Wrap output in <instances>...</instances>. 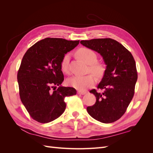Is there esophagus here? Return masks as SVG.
Segmentation results:
<instances>
[{"label":"esophagus","mask_w":153,"mask_h":153,"mask_svg":"<svg viewBox=\"0 0 153 153\" xmlns=\"http://www.w3.org/2000/svg\"><path fill=\"white\" fill-rule=\"evenodd\" d=\"M87 92L85 91H78V94H80V95H84L85 94H86Z\"/></svg>","instance_id":"esophagus-1"}]
</instances>
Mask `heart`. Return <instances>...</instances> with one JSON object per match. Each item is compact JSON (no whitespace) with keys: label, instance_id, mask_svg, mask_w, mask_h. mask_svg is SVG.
<instances>
[{"label":"heart","instance_id":"b5f03b06","mask_svg":"<svg viewBox=\"0 0 153 153\" xmlns=\"http://www.w3.org/2000/svg\"><path fill=\"white\" fill-rule=\"evenodd\" d=\"M77 56L90 65L89 70L96 76L101 77L103 76L105 68L102 64L97 63V55L93 50L87 48H81L76 52ZM70 54L66 53L63 56L61 62V69L65 73L68 71V66ZM96 82V78L94 75H88L86 76H74L68 80V84L80 91H84L87 88L93 85Z\"/></svg>","mask_w":153,"mask_h":153}]
</instances>
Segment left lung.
Segmentation results:
<instances>
[{"instance_id":"left-lung-1","label":"left lung","mask_w":153,"mask_h":153,"mask_svg":"<svg viewBox=\"0 0 153 153\" xmlns=\"http://www.w3.org/2000/svg\"><path fill=\"white\" fill-rule=\"evenodd\" d=\"M80 43L100 53L106 65L98 85L102 91H90L96 101L87 106V112L101 123H114L123 116L133 97L138 78L135 60L123 45L112 39L82 40Z\"/></svg>"}]
</instances>
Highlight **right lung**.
I'll return each mask as SVG.
<instances>
[{
  "label": "right lung",
  "mask_w": 153,
  "mask_h": 153,
  "mask_svg": "<svg viewBox=\"0 0 153 153\" xmlns=\"http://www.w3.org/2000/svg\"><path fill=\"white\" fill-rule=\"evenodd\" d=\"M79 41L47 38L32 45L23 57L17 75L20 97L35 121L48 123L56 119L66 109L64 98L76 94L74 88L61 85V62Z\"/></svg>",
  "instance_id": "add662e5"
}]
</instances>
